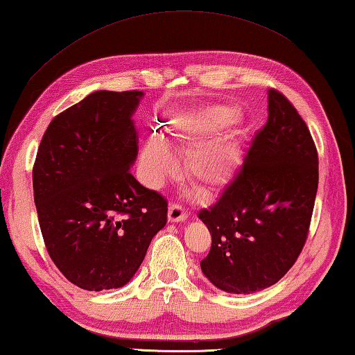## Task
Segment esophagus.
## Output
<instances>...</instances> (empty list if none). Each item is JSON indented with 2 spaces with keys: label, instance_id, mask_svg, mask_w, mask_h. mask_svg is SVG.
<instances>
[{
  "label": "esophagus",
  "instance_id": "obj_1",
  "mask_svg": "<svg viewBox=\"0 0 355 355\" xmlns=\"http://www.w3.org/2000/svg\"><path fill=\"white\" fill-rule=\"evenodd\" d=\"M188 218V213H186V209L178 205V203H172L169 207V211H167V219L169 222H182Z\"/></svg>",
  "mask_w": 355,
  "mask_h": 355
}]
</instances>
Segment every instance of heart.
<instances>
[{
	"label": "heart",
	"instance_id": "1",
	"mask_svg": "<svg viewBox=\"0 0 355 355\" xmlns=\"http://www.w3.org/2000/svg\"><path fill=\"white\" fill-rule=\"evenodd\" d=\"M235 112L225 106L175 114L169 122V139L192 147L186 155L184 169L202 191L213 192L230 182L238 164L236 144L220 131L235 122ZM141 169L150 184H158L175 172L177 161L159 135H150L141 152Z\"/></svg>",
	"mask_w": 355,
	"mask_h": 355
}]
</instances>
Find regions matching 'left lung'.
Wrapping results in <instances>:
<instances>
[{
  "label": "left lung",
  "mask_w": 355,
  "mask_h": 355,
  "mask_svg": "<svg viewBox=\"0 0 355 355\" xmlns=\"http://www.w3.org/2000/svg\"><path fill=\"white\" fill-rule=\"evenodd\" d=\"M318 189V153L307 125L268 91V122L243 164L199 219L211 233L202 272L219 290L250 294L290 271L307 239Z\"/></svg>",
  "instance_id": "1"
}]
</instances>
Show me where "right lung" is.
Wrapping results in <instances>:
<instances>
[{
	"instance_id": "add662e5",
	"label": "right lung",
	"mask_w": 355,
	"mask_h": 355,
	"mask_svg": "<svg viewBox=\"0 0 355 355\" xmlns=\"http://www.w3.org/2000/svg\"><path fill=\"white\" fill-rule=\"evenodd\" d=\"M144 92L95 91L48 125L33 169L48 254L87 291L122 288L167 222V202L130 173Z\"/></svg>"
}]
</instances>
